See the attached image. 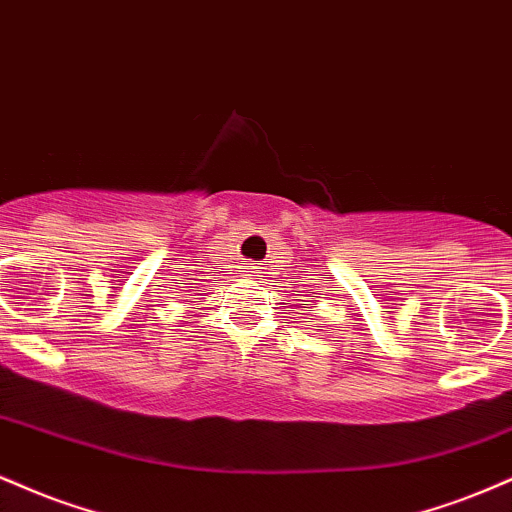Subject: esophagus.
<instances>
[{"label":"esophagus","instance_id":"esophagus-1","mask_svg":"<svg viewBox=\"0 0 512 512\" xmlns=\"http://www.w3.org/2000/svg\"><path fill=\"white\" fill-rule=\"evenodd\" d=\"M257 269H260V267H255V269H252V274H250V276H257V274H260V272H257Z\"/></svg>","mask_w":512,"mask_h":512}]
</instances>
